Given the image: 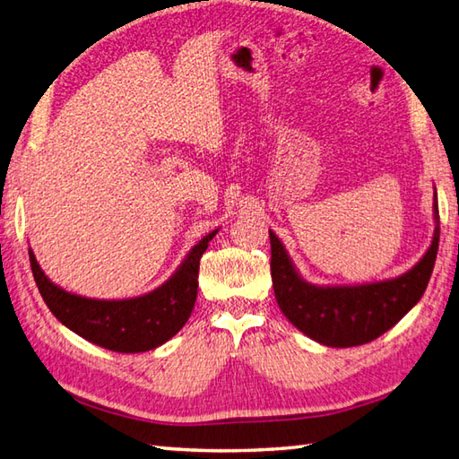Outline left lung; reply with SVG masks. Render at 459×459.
Instances as JSON below:
<instances>
[{"label":"left lung","instance_id":"1","mask_svg":"<svg viewBox=\"0 0 459 459\" xmlns=\"http://www.w3.org/2000/svg\"><path fill=\"white\" fill-rule=\"evenodd\" d=\"M431 245L410 271L395 279L363 285H311L295 269L279 237H271V277L274 297L287 319L307 337L327 347L369 343L410 313L426 293L439 245L437 193L433 198Z\"/></svg>","mask_w":459,"mask_h":459}]
</instances>
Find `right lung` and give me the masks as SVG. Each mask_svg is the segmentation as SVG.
<instances>
[{"mask_svg":"<svg viewBox=\"0 0 459 459\" xmlns=\"http://www.w3.org/2000/svg\"><path fill=\"white\" fill-rule=\"evenodd\" d=\"M216 232H208L190 248L169 281L132 299H88L68 293L46 277L31 248L28 253L39 295L57 321L110 351L143 353L160 347L185 327L196 303L201 256Z\"/></svg>","mask_w":459,"mask_h":459,"instance_id":"add662e5","label":"right lung"}]
</instances>
